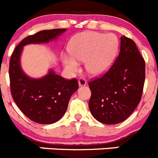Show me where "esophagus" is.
Listing matches in <instances>:
<instances>
[{"mask_svg": "<svg viewBox=\"0 0 158 158\" xmlns=\"http://www.w3.org/2000/svg\"><path fill=\"white\" fill-rule=\"evenodd\" d=\"M79 85L80 86H86V80L85 79H84L83 77H80L79 79Z\"/></svg>", "mask_w": 158, "mask_h": 158, "instance_id": "34e87169", "label": "esophagus"}]
</instances>
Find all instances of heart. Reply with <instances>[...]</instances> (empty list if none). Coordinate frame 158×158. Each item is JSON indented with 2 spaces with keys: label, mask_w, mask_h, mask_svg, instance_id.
Instances as JSON below:
<instances>
[{
  "label": "heart",
  "mask_w": 158,
  "mask_h": 158,
  "mask_svg": "<svg viewBox=\"0 0 158 158\" xmlns=\"http://www.w3.org/2000/svg\"><path fill=\"white\" fill-rule=\"evenodd\" d=\"M118 41L114 34L98 32H84L71 39L69 44L70 56H63L64 66L71 72L79 69L76 61H86V69L89 74L100 76L107 72L117 52Z\"/></svg>",
  "instance_id": "obj_1"
}]
</instances>
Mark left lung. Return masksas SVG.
Wrapping results in <instances>:
<instances>
[{
  "mask_svg": "<svg viewBox=\"0 0 158 158\" xmlns=\"http://www.w3.org/2000/svg\"><path fill=\"white\" fill-rule=\"evenodd\" d=\"M145 82V61L135 42L121 37L120 52L101 77L89 82V108L97 121L114 125L126 120L139 104Z\"/></svg>",
  "mask_w": 158,
  "mask_h": 158,
  "instance_id": "1",
  "label": "left lung"
}]
</instances>
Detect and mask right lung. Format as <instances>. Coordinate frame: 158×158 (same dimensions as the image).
I'll return each instance as SVG.
<instances>
[{"instance_id": "add662e5", "label": "right lung", "mask_w": 158, "mask_h": 158, "mask_svg": "<svg viewBox=\"0 0 158 158\" xmlns=\"http://www.w3.org/2000/svg\"><path fill=\"white\" fill-rule=\"evenodd\" d=\"M66 29L42 30L27 36L18 44L9 63L11 96L22 112L33 122L52 124L62 118L68 108L71 96L79 88L77 79H68L51 70L41 79H32L24 74L19 58L23 46L48 43L55 39Z\"/></svg>"}]
</instances>
